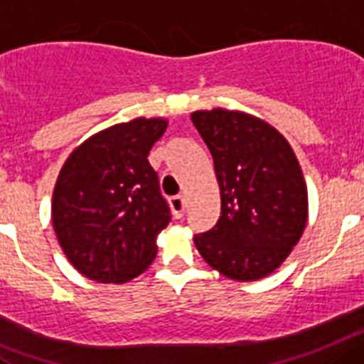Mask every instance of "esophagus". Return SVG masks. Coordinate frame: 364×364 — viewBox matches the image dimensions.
<instances>
[{"label":"esophagus","instance_id":"esophagus-1","mask_svg":"<svg viewBox=\"0 0 364 364\" xmlns=\"http://www.w3.org/2000/svg\"><path fill=\"white\" fill-rule=\"evenodd\" d=\"M170 205H172L173 214L178 218H181L185 214V198L183 196H173V198H170Z\"/></svg>","mask_w":364,"mask_h":364}]
</instances>
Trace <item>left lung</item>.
I'll return each instance as SVG.
<instances>
[{
	"instance_id": "left-lung-1",
	"label": "left lung",
	"mask_w": 364,
	"mask_h": 364,
	"mask_svg": "<svg viewBox=\"0 0 364 364\" xmlns=\"http://www.w3.org/2000/svg\"><path fill=\"white\" fill-rule=\"evenodd\" d=\"M192 122L213 154L220 185L216 225L196 249L230 280L252 282L280 267L308 221V186L291 144L264 119L238 109H200Z\"/></svg>"
}]
</instances>
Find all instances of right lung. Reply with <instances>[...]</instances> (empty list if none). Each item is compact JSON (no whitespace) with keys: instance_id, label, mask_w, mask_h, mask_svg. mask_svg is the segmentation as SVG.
I'll return each instance as SVG.
<instances>
[{"instance_id":"obj_1","label":"right lung","mask_w":364,"mask_h":364,"mask_svg":"<svg viewBox=\"0 0 364 364\" xmlns=\"http://www.w3.org/2000/svg\"><path fill=\"white\" fill-rule=\"evenodd\" d=\"M166 126L163 117H137L100 129L60 168L53 227L73 267L95 282H129L156 258L170 210L148 154Z\"/></svg>"}]
</instances>
